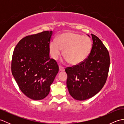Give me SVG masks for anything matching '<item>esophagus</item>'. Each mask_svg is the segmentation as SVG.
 <instances>
[{
	"instance_id": "34e87169",
	"label": "esophagus",
	"mask_w": 124,
	"mask_h": 124,
	"mask_svg": "<svg viewBox=\"0 0 124 124\" xmlns=\"http://www.w3.org/2000/svg\"><path fill=\"white\" fill-rule=\"evenodd\" d=\"M59 70L60 71H63L64 70V67H63L62 66H59Z\"/></svg>"
}]
</instances>
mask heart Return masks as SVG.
I'll use <instances>...</instances> for the list:
<instances>
[{
    "label": "heart",
    "instance_id": "b5f03b06",
    "mask_svg": "<svg viewBox=\"0 0 124 124\" xmlns=\"http://www.w3.org/2000/svg\"><path fill=\"white\" fill-rule=\"evenodd\" d=\"M92 42L87 37L67 32L58 37L49 45V53L52 59L57 60L63 51V56L69 64L77 65L84 61L91 52Z\"/></svg>",
    "mask_w": 124,
    "mask_h": 124
}]
</instances>
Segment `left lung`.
<instances>
[{
  "label": "left lung",
  "mask_w": 124,
  "mask_h": 124,
  "mask_svg": "<svg viewBox=\"0 0 124 124\" xmlns=\"http://www.w3.org/2000/svg\"><path fill=\"white\" fill-rule=\"evenodd\" d=\"M91 35L93 45L88 57L79 64L65 70L68 91L73 99L79 101L91 98L101 91L109 70L108 51L97 37Z\"/></svg>",
  "instance_id": "left-lung-1"
}]
</instances>
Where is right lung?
<instances>
[{"mask_svg": "<svg viewBox=\"0 0 124 124\" xmlns=\"http://www.w3.org/2000/svg\"><path fill=\"white\" fill-rule=\"evenodd\" d=\"M52 31L26 36L13 52L12 73L23 94L32 100L48 95L50 86L59 72L55 60L49 57Z\"/></svg>", "mask_w": 124, "mask_h": 124, "instance_id": "add662e5", "label": "right lung"}]
</instances>
